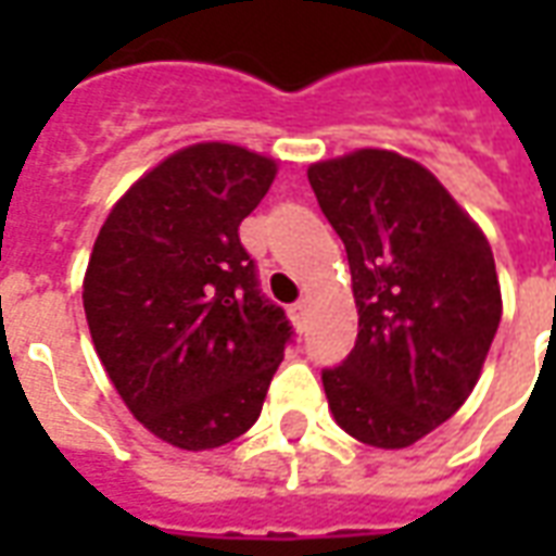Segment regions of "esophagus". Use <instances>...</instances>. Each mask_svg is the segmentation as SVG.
Instances as JSON below:
<instances>
[{"label":"esophagus","mask_w":556,"mask_h":556,"mask_svg":"<svg viewBox=\"0 0 556 556\" xmlns=\"http://www.w3.org/2000/svg\"><path fill=\"white\" fill-rule=\"evenodd\" d=\"M306 313H309V309H306V301L291 303L289 315H291V321H294V325H298V327L306 325Z\"/></svg>","instance_id":"34e87169"}]
</instances>
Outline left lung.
<instances>
[{
    "instance_id": "8db88e82",
    "label": "left lung",
    "mask_w": 556,
    "mask_h": 556,
    "mask_svg": "<svg viewBox=\"0 0 556 556\" xmlns=\"http://www.w3.org/2000/svg\"><path fill=\"white\" fill-rule=\"evenodd\" d=\"M345 243L357 342L325 369L327 402L351 438L402 450L465 405L501 325L494 255L426 166L363 148L309 166Z\"/></svg>"
}]
</instances>
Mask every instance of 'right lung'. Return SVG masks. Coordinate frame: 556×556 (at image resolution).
<instances>
[{
  "label": "right lung",
  "mask_w": 556,
  "mask_h": 556,
  "mask_svg": "<svg viewBox=\"0 0 556 556\" xmlns=\"http://www.w3.org/2000/svg\"><path fill=\"white\" fill-rule=\"evenodd\" d=\"M274 175L241 146L181 148L115 202L91 250L94 351L130 414L178 450L241 438L294 337L238 235Z\"/></svg>",
  "instance_id": "obj_1"
}]
</instances>
